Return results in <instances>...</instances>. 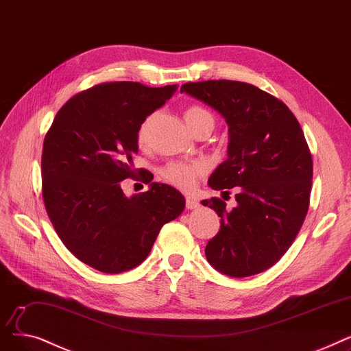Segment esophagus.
Segmentation results:
<instances>
[{
  "mask_svg": "<svg viewBox=\"0 0 351 351\" xmlns=\"http://www.w3.org/2000/svg\"><path fill=\"white\" fill-rule=\"evenodd\" d=\"M186 207H187L189 210H195V208H198V207H199V203L197 202L195 198H193V197H187V198H186Z\"/></svg>",
  "mask_w": 351,
  "mask_h": 351,
  "instance_id": "esophagus-1",
  "label": "esophagus"
}]
</instances>
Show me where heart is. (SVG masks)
Segmentation results:
<instances>
[{
    "mask_svg": "<svg viewBox=\"0 0 351 351\" xmlns=\"http://www.w3.org/2000/svg\"><path fill=\"white\" fill-rule=\"evenodd\" d=\"M186 121L189 124V127L195 132L199 128L204 127H211L214 128V117L213 114L202 107V106H190L186 110ZM154 114L148 115L147 119L141 123L138 132H137V141L140 145H144L148 141L149 137V130H152L153 121H154ZM208 170V167L204 161H174V162H169L167 165H164L160 174L161 177L170 182L171 186L184 190V191H190L195 187L197 180L199 177H203Z\"/></svg>",
    "mask_w": 351,
    "mask_h": 351,
    "instance_id": "b5f03b06",
    "label": "heart"
}]
</instances>
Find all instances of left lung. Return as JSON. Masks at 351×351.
<instances>
[{"mask_svg":"<svg viewBox=\"0 0 351 351\" xmlns=\"http://www.w3.org/2000/svg\"><path fill=\"white\" fill-rule=\"evenodd\" d=\"M180 91L219 111L228 124V157L208 186L223 195L236 187L237 204L227 208L217 197L202 202L221 217L206 257L230 277L258 274L285 256L307 215L313 160L304 132L285 103L247 82H186Z\"/></svg>","mask_w":351,"mask_h":351,"instance_id":"obj_1","label":"left lung"}]
</instances>
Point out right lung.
Returning <instances> with one entry per match:
<instances>
[{
  "mask_svg": "<svg viewBox=\"0 0 351 351\" xmlns=\"http://www.w3.org/2000/svg\"><path fill=\"white\" fill-rule=\"evenodd\" d=\"M176 90L103 82L70 98L45 134L41 177L49 221L64 245L98 271L119 274L141 264L161 227L184 210V197L167 184L152 182L131 197L120 184L143 173L132 162L138 128Z\"/></svg>",
  "mask_w": 351,
  "mask_h": 351,
  "instance_id": "1",
  "label": "right lung"
}]
</instances>
